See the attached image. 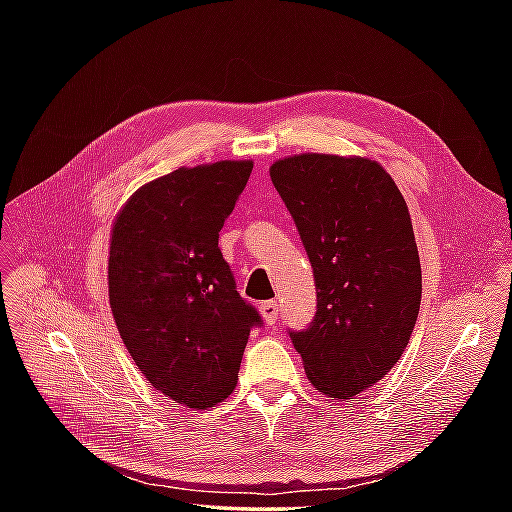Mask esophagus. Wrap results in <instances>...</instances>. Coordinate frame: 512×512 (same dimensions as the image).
Returning a JSON list of instances; mask_svg holds the SVG:
<instances>
[{"mask_svg": "<svg viewBox=\"0 0 512 512\" xmlns=\"http://www.w3.org/2000/svg\"><path fill=\"white\" fill-rule=\"evenodd\" d=\"M259 312H262V317L268 325H275L277 317H279V306L277 301H264L262 306H259Z\"/></svg>", "mask_w": 512, "mask_h": 512, "instance_id": "1", "label": "esophagus"}]
</instances>
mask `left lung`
Masks as SVG:
<instances>
[{
    "label": "left lung",
    "mask_w": 512,
    "mask_h": 512,
    "mask_svg": "<svg viewBox=\"0 0 512 512\" xmlns=\"http://www.w3.org/2000/svg\"><path fill=\"white\" fill-rule=\"evenodd\" d=\"M270 180L297 224L317 286L308 330L290 332L310 383L336 400L376 385L405 352L422 297L407 202L372 158L297 154Z\"/></svg>",
    "instance_id": "left-lung-1"
}]
</instances>
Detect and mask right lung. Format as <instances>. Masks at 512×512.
Masks as SVG:
<instances>
[{"instance_id": "add662e5", "label": "right lung", "mask_w": 512, "mask_h": 512, "mask_svg": "<svg viewBox=\"0 0 512 512\" xmlns=\"http://www.w3.org/2000/svg\"><path fill=\"white\" fill-rule=\"evenodd\" d=\"M250 171L253 160L180 167L143 184L112 226L116 328L140 374L189 409L233 394L250 328L262 323L217 246Z\"/></svg>"}]
</instances>
